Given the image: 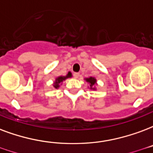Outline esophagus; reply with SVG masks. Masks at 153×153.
I'll use <instances>...</instances> for the list:
<instances>
[{
  "label": "esophagus",
  "instance_id": "obj_1",
  "mask_svg": "<svg viewBox=\"0 0 153 153\" xmlns=\"http://www.w3.org/2000/svg\"><path fill=\"white\" fill-rule=\"evenodd\" d=\"M79 77V73H74V79H78Z\"/></svg>",
  "mask_w": 153,
  "mask_h": 153
}]
</instances>
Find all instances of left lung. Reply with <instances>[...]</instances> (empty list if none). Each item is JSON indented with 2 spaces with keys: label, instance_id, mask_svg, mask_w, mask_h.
I'll return each mask as SVG.
<instances>
[{
  "label": "left lung",
  "instance_id": "8db88e82",
  "mask_svg": "<svg viewBox=\"0 0 153 153\" xmlns=\"http://www.w3.org/2000/svg\"><path fill=\"white\" fill-rule=\"evenodd\" d=\"M84 79L86 80V82H88L89 84V87L88 88L90 90H93V91H96L97 90V79L95 77H88V78H85Z\"/></svg>",
  "mask_w": 153,
  "mask_h": 153
}]
</instances>
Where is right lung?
<instances>
[{
  "label": "right lung",
  "instance_id": "1",
  "mask_svg": "<svg viewBox=\"0 0 153 153\" xmlns=\"http://www.w3.org/2000/svg\"><path fill=\"white\" fill-rule=\"evenodd\" d=\"M72 77V73L71 72H68V74L65 75V76H58L57 78L55 79L53 83V86L55 89H58L60 88V86L62 85L63 81H65L66 79H69V78H71Z\"/></svg>",
  "mask_w": 153,
  "mask_h": 153
}]
</instances>
